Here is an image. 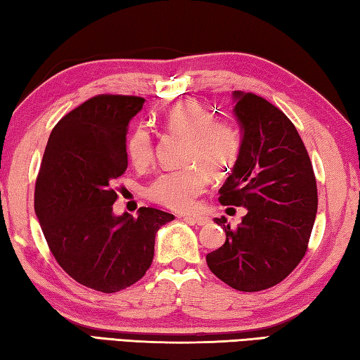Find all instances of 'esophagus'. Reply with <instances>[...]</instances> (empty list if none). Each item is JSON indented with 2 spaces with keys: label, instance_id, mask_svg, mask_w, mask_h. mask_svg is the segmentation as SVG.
<instances>
[{
  "label": "esophagus",
  "instance_id": "1",
  "mask_svg": "<svg viewBox=\"0 0 360 360\" xmlns=\"http://www.w3.org/2000/svg\"><path fill=\"white\" fill-rule=\"evenodd\" d=\"M187 222H191V224H197V225H206L210 222V219L206 217V216H186L184 217Z\"/></svg>",
  "mask_w": 360,
  "mask_h": 360
}]
</instances>
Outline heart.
Masks as SVG:
<instances>
[{
	"instance_id": "b5f03b06",
	"label": "heart",
	"mask_w": 360,
	"mask_h": 360,
	"mask_svg": "<svg viewBox=\"0 0 360 360\" xmlns=\"http://www.w3.org/2000/svg\"><path fill=\"white\" fill-rule=\"evenodd\" d=\"M169 135L186 138L182 163L186 168L158 176L149 186V197L174 211L193 208L212 178H224L233 169L241 150V138L229 120L214 119L197 101H182L168 109L162 119ZM127 152L138 169H148L155 160V139L148 127L130 133Z\"/></svg>"
}]
</instances>
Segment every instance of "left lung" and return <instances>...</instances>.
<instances>
[{
	"label": "left lung",
	"instance_id": "1",
	"mask_svg": "<svg viewBox=\"0 0 360 360\" xmlns=\"http://www.w3.org/2000/svg\"><path fill=\"white\" fill-rule=\"evenodd\" d=\"M233 96L243 141L219 202L248 212L236 229L225 217L214 219L227 238L206 255V264L230 288L259 292L281 283L303 259L318 187L308 150L288 115L255 94Z\"/></svg>",
	"mask_w": 360,
	"mask_h": 360
}]
</instances>
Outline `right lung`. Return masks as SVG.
<instances>
[{"label":"right lung","mask_w":360,"mask_h":360,"mask_svg":"<svg viewBox=\"0 0 360 360\" xmlns=\"http://www.w3.org/2000/svg\"><path fill=\"white\" fill-rule=\"evenodd\" d=\"M143 105L127 95L84 101L53 127L36 178L34 211L52 255L75 281L105 294L146 275L157 230L174 219L144 206L138 217L112 212L129 124Z\"/></svg>","instance_id":"add662e5"}]
</instances>
